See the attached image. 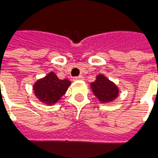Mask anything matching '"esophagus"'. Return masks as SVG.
Wrapping results in <instances>:
<instances>
[{
    "label": "esophagus",
    "instance_id": "esophagus-1",
    "mask_svg": "<svg viewBox=\"0 0 158 158\" xmlns=\"http://www.w3.org/2000/svg\"><path fill=\"white\" fill-rule=\"evenodd\" d=\"M74 81H82L84 80V77L83 76H79V77H76L73 78Z\"/></svg>",
    "mask_w": 158,
    "mask_h": 158
}]
</instances>
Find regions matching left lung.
I'll list each match as a JSON object with an SVG mask.
<instances>
[{"label": "left lung", "instance_id": "8db88e82", "mask_svg": "<svg viewBox=\"0 0 158 158\" xmlns=\"http://www.w3.org/2000/svg\"><path fill=\"white\" fill-rule=\"evenodd\" d=\"M90 88L101 103H110L119 96V88L115 83L103 74L96 76V80L90 82Z\"/></svg>", "mask_w": 158, "mask_h": 158}]
</instances>
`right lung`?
I'll return each mask as SVG.
<instances>
[{
    "label": "right lung",
    "instance_id": "right-lung-1",
    "mask_svg": "<svg viewBox=\"0 0 158 158\" xmlns=\"http://www.w3.org/2000/svg\"><path fill=\"white\" fill-rule=\"evenodd\" d=\"M72 84L68 79L61 80L53 72H50L44 77L40 78L33 85L35 96L40 102L52 106L60 101Z\"/></svg>",
    "mask_w": 158,
    "mask_h": 158
}]
</instances>
